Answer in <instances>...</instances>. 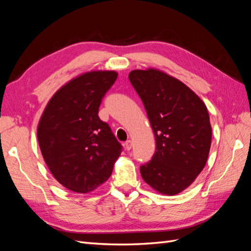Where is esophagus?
Here are the masks:
<instances>
[{
	"label": "esophagus",
	"instance_id": "34e87169",
	"mask_svg": "<svg viewBox=\"0 0 251 251\" xmlns=\"http://www.w3.org/2000/svg\"><path fill=\"white\" fill-rule=\"evenodd\" d=\"M132 147H133V143L131 140H127L125 142V148L126 151H130L132 149Z\"/></svg>",
	"mask_w": 251,
	"mask_h": 251
}]
</instances>
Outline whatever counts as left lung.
I'll list each match as a JSON object with an SVG mask.
<instances>
[{
  "label": "left lung",
  "mask_w": 251,
  "mask_h": 251,
  "mask_svg": "<svg viewBox=\"0 0 251 251\" xmlns=\"http://www.w3.org/2000/svg\"><path fill=\"white\" fill-rule=\"evenodd\" d=\"M128 79L156 139L155 154L140 166L141 177L158 193L179 194L207 161L211 126L206 105L183 82L159 70H133Z\"/></svg>",
  "instance_id": "8db88e82"
}]
</instances>
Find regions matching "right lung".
<instances>
[{
  "instance_id": "add662e5",
  "label": "right lung",
  "mask_w": 251,
  "mask_h": 251,
  "mask_svg": "<svg viewBox=\"0 0 251 251\" xmlns=\"http://www.w3.org/2000/svg\"><path fill=\"white\" fill-rule=\"evenodd\" d=\"M114 71L79 75L52 96L37 126L44 160L60 184L86 194L107 181L123 147L98 116Z\"/></svg>"
}]
</instances>
